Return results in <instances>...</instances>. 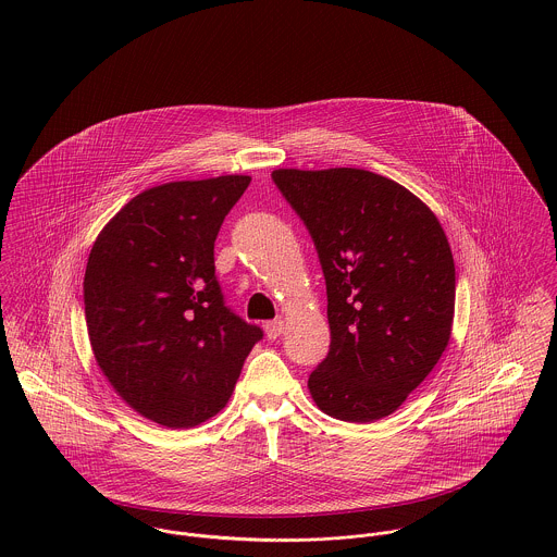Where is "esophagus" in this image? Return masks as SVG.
Listing matches in <instances>:
<instances>
[{
  "label": "esophagus",
  "mask_w": 557,
  "mask_h": 557,
  "mask_svg": "<svg viewBox=\"0 0 557 557\" xmlns=\"http://www.w3.org/2000/svg\"><path fill=\"white\" fill-rule=\"evenodd\" d=\"M283 330H285L283 319H274V321H268V323H265V336H268L270 341L278 338V336L283 334Z\"/></svg>",
  "instance_id": "1"
}]
</instances>
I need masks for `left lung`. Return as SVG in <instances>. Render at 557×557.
Returning <instances> with one entry per match:
<instances>
[{
	"label": "left lung",
	"mask_w": 557,
	"mask_h": 557,
	"mask_svg": "<svg viewBox=\"0 0 557 557\" xmlns=\"http://www.w3.org/2000/svg\"><path fill=\"white\" fill-rule=\"evenodd\" d=\"M325 278L330 351L309 377L345 422L391 416L442 358L455 318V261L435 214L364 169H276Z\"/></svg>",
	"instance_id": "8db88e82"
}]
</instances>
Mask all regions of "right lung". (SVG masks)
<instances>
[{
  "instance_id": "right-lung-1",
  "label": "right lung",
  "mask_w": 557,
  "mask_h": 557,
  "mask_svg": "<svg viewBox=\"0 0 557 557\" xmlns=\"http://www.w3.org/2000/svg\"><path fill=\"white\" fill-rule=\"evenodd\" d=\"M248 175L169 182L131 199L94 242L83 302L96 362L148 420L188 429L219 413L263 330L227 305L214 242Z\"/></svg>"
}]
</instances>
